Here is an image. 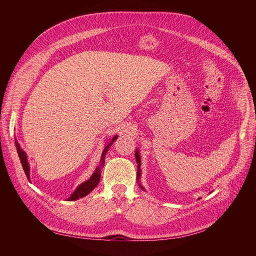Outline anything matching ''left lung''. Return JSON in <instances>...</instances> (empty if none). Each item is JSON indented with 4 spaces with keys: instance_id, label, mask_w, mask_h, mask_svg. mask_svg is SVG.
Wrapping results in <instances>:
<instances>
[{
    "instance_id": "obj_1",
    "label": "left lung",
    "mask_w": 256,
    "mask_h": 256,
    "mask_svg": "<svg viewBox=\"0 0 256 256\" xmlns=\"http://www.w3.org/2000/svg\"><path fill=\"white\" fill-rule=\"evenodd\" d=\"M136 164H138V177H140V175H141V168H140V166H141V159H140V154H138V150H136ZM141 188L143 189L142 186H141Z\"/></svg>"
}]
</instances>
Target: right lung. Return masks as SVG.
Wrapping results in <instances>:
<instances>
[{
    "label": "right lung",
    "mask_w": 256,
    "mask_h": 256,
    "mask_svg": "<svg viewBox=\"0 0 256 256\" xmlns=\"http://www.w3.org/2000/svg\"><path fill=\"white\" fill-rule=\"evenodd\" d=\"M116 138H118V136H115L112 138V141L104 147V152H102V160H100V161H102V164L98 166L96 168V171H95L94 173H92V175L90 176V178L88 180H86V182H84L83 184H81L79 186V187L74 190V192L70 196V198H68L69 200H78V198H83V196H88V193L98 184V182H99V180H100V172H102V170H100V168H102V166H104V157H106V154L108 150H109V147L112 145V143L116 140ZM16 147H17V152H18V154H19V158H20V161H21L22 168H23V170H24V173H26V177H28V180H30V173H28L30 166H28V160H26V154L24 152H23V150L20 148V146H19V144H18L17 141H16Z\"/></svg>",
    "instance_id": "obj_1"
}]
</instances>
